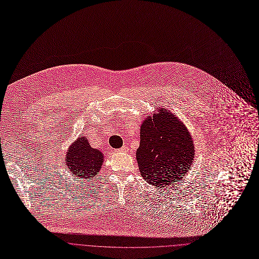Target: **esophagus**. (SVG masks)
<instances>
[{"mask_svg": "<svg viewBox=\"0 0 259 259\" xmlns=\"http://www.w3.org/2000/svg\"><path fill=\"white\" fill-rule=\"evenodd\" d=\"M126 151H127V147H125V146H124V147H122L121 149H119V150H118V152H126Z\"/></svg>", "mask_w": 259, "mask_h": 259, "instance_id": "34e87169", "label": "esophagus"}]
</instances>
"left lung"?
<instances>
[{"label": "left lung", "instance_id": "1", "mask_svg": "<svg viewBox=\"0 0 259 259\" xmlns=\"http://www.w3.org/2000/svg\"><path fill=\"white\" fill-rule=\"evenodd\" d=\"M163 107V106H162ZM140 128V146L136 153L140 174L154 187H166L182 180L195 157L192 135L171 111L155 107Z\"/></svg>", "mask_w": 259, "mask_h": 259}]
</instances>
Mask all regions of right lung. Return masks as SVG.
<instances>
[{"mask_svg":"<svg viewBox=\"0 0 259 259\" xmlns=\"http://www.w3.org/2000/svg\"><path fill=\"white\" fill-rule=\"evenodd\" d=\"M104 159V153L93 148L88 139L82 136L78 137L68 147L65 164L74 177L94 179L100 172Z\"/></svg>","mask_w":259,"mask_h":259,"instance_id":"1","label":"right lung"}]
</instances>
